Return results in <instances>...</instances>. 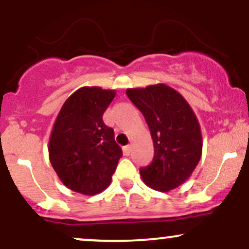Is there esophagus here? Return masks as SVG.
I'll return each instance as SVG.
<instances>
[{"label": "esophagus", "instance_id": "34e87169", "mask_svg": "<svg viewBox=\"0 0 249 249\" xmlns=\"http://www.w3.org/2000/svg\"><path fill=\"white\" fill-rule=\"evenodd\" d=\"M123 150H124V153L126 154V156H128V154H130V152H131V146H130V145H126V146H124Z\"/></svg>", "mask_w": 249, "mask_h": 249}]
</instances>
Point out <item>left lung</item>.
Segmentation results:
<instances>
[{"instance_id": "left-lung-1", "label": "left lung", "mask_w": 249, "mask_h": 249, "mask_svg": "<svg viewBox=\"0 0 249 249\" xmlns=\"http://www.w3.org/2000/svg\"><path fill=\"white\" fill-rule=\"evenodd\" d=\"M126 95L144 116L153 141V160L139 170L142 181L167 192L190 178L201 158L200 125L190 104L165 84L127 89Z\"/></svg>"}]
</instances>
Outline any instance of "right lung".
Returning <instances> with one entry per match:
<instances>
[{
  "instance_id": "obj_1",
  "label": "right lung",
  "mask_w": 249,
  "mask_h": 249,
  "mask_svg": "<svg viewBox=\"0 0 249 249\" xmlns=\"http://www.w3.org/2000/svg\"><path fill=\"white\" fill-rule=\"evenodd\" d=\"M116 96L98 87L78 89L65 101L53 124L49 158L61 181L75 192L95 196L110 185L122 148L103 115Z\"/></svg>"
}]
</instances>
